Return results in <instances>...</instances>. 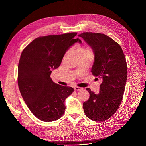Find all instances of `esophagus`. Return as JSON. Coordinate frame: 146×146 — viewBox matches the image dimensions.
I'll use <instances>...</instances> for the list:
<instances>
[{
  "label": "esophagus",
  "instance_id": "1",
  "mask_svg": "<svg viewBox=\"0 0 146 146\" xmlns=\"http://www.w3.org/2000/svg\"><path fill=\"white\" fill-rule=\"evenodd\" d=\"M74 90H77V91H79V90H82L83 89V88H80V87H78V86H75L74 88Z\"/></svg>",
  "mask_w": 146,
  "mask_h": 146
}]
</instances>
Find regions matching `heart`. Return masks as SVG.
<instances>
[{"label":"heart","instance_id":"1","mask_svg":"<svg viewBox=\"0 0 146 146\" xmlns=\"http://www.w3.org/2000/svg\"><path fill=\"white\" fill-rule=\"evenodd\" d=\"M76 51L80 57L85 56H94L93 50L89 47L78 48L76 49Z\"/></svg>","mask_w":146,"mask_h":146}]
</instances>
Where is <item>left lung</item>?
<instances>
[{
	"label": "left lung",
	"instance_id": "8db88e82",
	"mask_svg": "<svg viewBox=\"0 0 146 146\" xmlns=\"http://www.w3.org/2000/svg\"><path fill=\"white\" fill-rule=\"evenodd\" d=\"M78 36L93 49L92 73L102 79L99 94L86 89L90 96L83 104L84 112L91 120L104 121L117 112L123 98L128 68L125 55L119 44L105 34L86 32Z\"/></svg>",
	"mask_w": 146,
	"mask_h": 146
}]
</instances>
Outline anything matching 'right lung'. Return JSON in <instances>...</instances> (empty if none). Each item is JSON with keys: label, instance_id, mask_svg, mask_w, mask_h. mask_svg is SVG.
Here are the masks:
<instances>
[{"label": "right lung", "instance_id": "add662e5", "mask_svg": "<svg viewBox=\"0 0 146 146\" xmlns=\"http://www.w3.org/2000/svg\"><path fill=\"white\" fill-rule=\"evenodd\" d=\"M77 33L50 35L35 38L23 50L18 70L21 94L34 115L44 122H51L63 115L65 99L73 88L53 82L52 69L58 68L66 51L75 42Z\"/></svg>", "mask_w": 146, "mask_h": 146}]
</instances>
